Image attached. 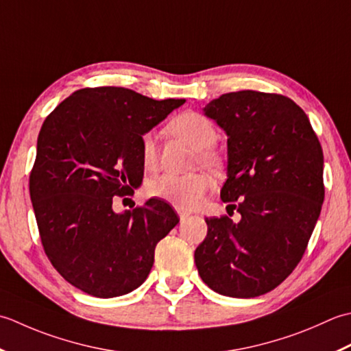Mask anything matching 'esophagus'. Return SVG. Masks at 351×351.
<instances>
[{
    "label": "esophagus",
    "mask_w": 351,
    "mask_h": 351,
    "mask_svg": "<svg viewBox=\"0 0 351 351\" xmlns=\"http://www.w3.org/2000/svg\"><path fill=\"white\" fill-rule=\"evenodd\" d=\"M177 212H178V217H180L182 223H184V221L191 217L189 212H184V210H177Z\"/></svg>",
    "instance_id": "1"
}]
</instances>
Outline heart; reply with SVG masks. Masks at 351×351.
I'll list each match as a JSON object with an SVG mask.
<instances>
[{"instance_id": "b5f03b06", "label": "heart", "mask_w": 351, "mask_h": 351, "mask_svg": "<svg viewBox=\"0 0 351 351\" xmlns=\"http://www.w3.org/2000/svg\"><path fill=\"white\" fill-rule=\"evenodd\" d=\"M171 132L177 138L198 149V160L204 165H217L219 157L210 148L218 139V130L212 121L197 112H184L171 121ZM141 160L145 169H154L157 165V139L153 132L141 136ZM212 188L210 178L203 173L188 176L162 174L147 183L149 197L159 198L173 204L178 210H192L203 203Z\"/></svg>"}]
</instances>
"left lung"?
Listing matches in <instances>:
<instances>
[{
	"instance_id": "8db88e82",
	"label": "left lung",
	"mask_w": 351,
	"mask_h": 351,
	"mask_svg": "<svg viewBox=\"0 0 351 351\" xmlns=\"http://www.w3.org/2000/svg\"><path fill=\"white\" fill-rule=\"evenodd\" d=\"M203 110L228 138L221 199L241 221L206 218L195 265L221 295L259 297L277 288L306 252L324 202L323 148L288 97L230 92Z\"/></svg>"
}]
</instances>
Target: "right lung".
Here are the masks:
<instances>
[{
	"mask_svg": "<svg viewBox=\"0 0 351 351\" xmlns=\"http://www.w3.org/2000/svg\"><path fill=\"white\" fill-rule=\"evenodd\" d=\"M183 103L113 86L84 88L42 124L30 174L36 223L49 262L86 294L112 298L139 288L157 242L180 221L162 199L124 213L112 203L142 182L141 136Z\"/></svg>",
	"mask_w": 351,
	"mask_h": 351,
	"instance_id": "right-lung-1",
	"label": "right lung"
}]
</instances>
